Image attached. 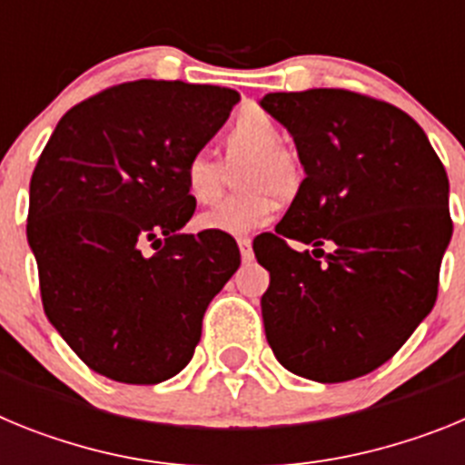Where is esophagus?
<instances>
[{
    "label": "esophagus",
    "mask_w": 465,
    "mask_h": 465,
    "mask_svg": "<svg viewBox=\"0 0 465 465\" xmlns=\"http://www.w3.org/2000/svg\"><path fill=\"white\" fill-rule=\"evenodd\" d=\"M237 246H240L242 261H244V262H252V261H253L252 240H249V237H240V240H237Z\"/></svg>",
    "instance_id": "esophagus-1"
}]
</instances>
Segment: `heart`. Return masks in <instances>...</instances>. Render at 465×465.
I'll list each match as a JSON object with an SVG mask.
<instances>
[{
  "label": "heart",
  "mask_w": 465,
  "mask_h": 465,
  "mask_svg": "<svg viewBox=\"0 0 465 465\" xmlns=\"http://www.w3.org/2000/svg\"><path fill=\"white\" fill-rule=\"evenodd\" d=\"M277 123L265 114H244L228 133L230 153L253 155L244 176L252 193L228 197L219 207L203 213L197 225L209 232L249 235L272 219L274 195H291L300 183L298 158L286 146ZM183 186L197 204H213L223 193V165L209 151H195L183 163Z\"/></svg>",
  "instance_id": "obj_1"
}]
</instances>
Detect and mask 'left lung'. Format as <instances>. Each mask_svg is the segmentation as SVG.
Wrapping results in <instances>:
<instances>
[{"label": "left lung", "mask_w": 465, "mask_h": 465, "mask_svg": "<svg viewBox=\"0 0 465 465\" xmlns=\"http://www.w3.org/2000/svg\"><path fill=\"white\" fill-rule=\"evenodd\" d=\"M261 106L293 137L305 179L256 252L279 363L335 384L391 359L438 298L451 240L450 182L405 111L338 88L270 93ZM289 239L333 252L316 262ZM314 252V253H315Z\"/></svg>", "instance_id": "obj_1"}]
</instances>
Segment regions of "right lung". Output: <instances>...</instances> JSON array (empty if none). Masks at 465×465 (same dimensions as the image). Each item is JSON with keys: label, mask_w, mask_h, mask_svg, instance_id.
Instances as JSON below:
<instances>
[{"label": "right lung", "mask_w": 465, "mask_h": 465, "mask_svg": "<svg viewBox=\"0 0 465 465\" xmlns=\"http://www.w3.org/2000/svg\"><path fill=\"white\" fill-rule=\"evenodd\" d=\"M235 90L133 81L69 109L30 182L27 242L44 312L90 371L158 384L193 359L212 298L240 268L225 232L188 235L183 163ZM151 243L159 252L143 256Z\"/></svg>", "instance_id": "add662e5"}]
</instances>
